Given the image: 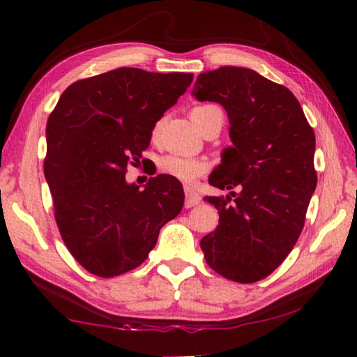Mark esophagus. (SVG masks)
<instances>
[{"instance_id": "esophagus-1", "label": "esophagus", "mask_w": 357, "mask_h": 357, "mask_svg": "<svg viewBox=\"0 0 357 357\" xmlns=\"http://www.w3.org/2000/svg\"><path fill=\"white\" fill-rule=\"evenodd\" d=\"M202 202V197L198 195V193L195 190H192L187 187L185 189V208H192V206H197L198 203Z\"/></svg>"}]
</instances>
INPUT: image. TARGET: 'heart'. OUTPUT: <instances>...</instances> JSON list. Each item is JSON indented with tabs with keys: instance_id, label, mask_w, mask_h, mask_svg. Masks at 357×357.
<instances>
[{
	"instance_id": "obj_1",
	"label": "heart",
	"mask_w": 357,
	"mask_h": 357,
	"mask_svg": "<svg viewBox=\"0 0 357 357\" xmlns=\"http://www.w3.org/2000/svg\"><path fill=\"white\" fill-rule=\"evenodd\" d=\"M214 105H203V107H195L190 112V118L193 123L197 124L198 128V118L197 114H200L202 112L206 110V108H211ZM157 134V128L154 129V135ZM160 170L170 174V176L179 179L181 183L185 184H192L195 181L203 176L208 170V164L200 159H193V157H184V155H176V154H168L160 159Z\"/></svg>"
}]
</instances>
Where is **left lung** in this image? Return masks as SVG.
<instances>
[{"label":"left lung","mask_w":357,"mask_h":357,"mask_svg":"<svg viewBox=\"0 0 357 357\" xmlns=\"http://www.w3.org/2000/svg\"><path fill=\"white\" fill-rule=\"evenodd\" d=\"M192 96L225 108L233 146L222 151L209 184L238 190L206 197L219 211V225L202 239L204 258L228 280H261L283 263L304 228L317 187L315 134L293 93L252 69L203 72Z\"/></svg>","instance_id":"8db88e82"}]
</instances>
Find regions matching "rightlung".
<instances>
[{
	"instance_id": "obj_1",
	"label": "right lung",
	"mask_w": 357,
	"mask_h": 357,
	"mask_svg": "<svg viewBox=\"0 0 357 357\" xmlns=\"http://www.w3.org/2000/svg\"><path fill=\"white\" fill-rule=\"evenodd\" d=\"M192 80L184 72L108 70L72 83L48 118L44 173L55 219L72 257L91 274L135 269L183 209L176 178L157 174L140 190L126 181V168Z\"/></svg>"
}]
</instances>
